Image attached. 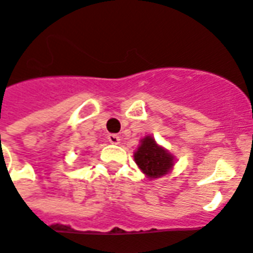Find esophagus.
I'll use <instances>...</instances> for the list:
<instances>
[{
	"label": "esophagus",
	"mask_w": 253,
	"mask_h": 253,
	"mask_svg": "<svg viewBox=\"0 0 253 253\" xmlns=\"http://www.w3.org/2000/svg\"><path fill=\"white\" fill-rule=\"evenodd\" d=\"M108 139L112 144H120L121 141V137L118 136V135H116V133H110L108 136Z\"/></svg>",
	"instance_id": "esophagus-1"
}]
</instances>
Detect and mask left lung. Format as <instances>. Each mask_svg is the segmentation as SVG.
Masks as SVG:
<instances>
[{
    "instance_id": "obj_1",
    "label": "left lung",
    "mask_w": 253,
    "mask_h": 253,
    "mask_svg": "<svg viewBox=\"0 0 253 253\" xmlns=\"http://www.w3.org/2000/svg\"><path fill=\"white\" fill-rule=\"evenodd\" d=\"M133 159L139 169L149 178L155 179L165 175L173 169L174 156L159 145L152 136H145L140 140V145L133 153Z\"/></svg>"
}]
</instances>
